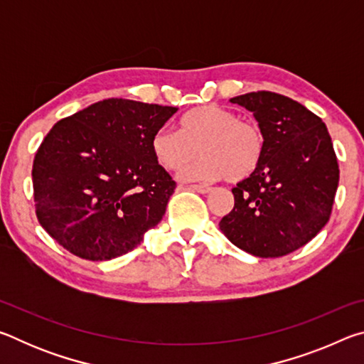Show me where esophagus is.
<instances>
[{
    "instance_id": "esophagus-1",
    "label": "esophagus",
    "mask_w": 364,
    "mask_h": 364,
    "mask_svg": "<svg viewBox=\"0 0 364 364\" xmlns=\"http://www.w3.org/2000/svg\"><path fill=\"white\" fill-rule=\"evenodd\" d=\"M189 189L196 191V193H200V194H208L212 191V188L208 186H200V184H191V186H188Z\"/></svg>"
}]
</instances>
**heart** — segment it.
I'll return each instance as SVG.
<instances>
[{
	"label": "heart",
	"instance_id": "b5f03b06",
	"mask_svg": "<svg viewBox=\"0 0 364 364\" xmlns=\"http://www.w3.org/2000/svg\"><path fill=\"white\" fill-rule=\"evenodd\" d=\"M151 149L160 167L181 170L198 156L199 163L180 173L186 180L228 181L247 180L260 167L264 134L254 122L241 120L230 109L207 104L184 114L178 132L164 127L154 133Z\"/></svg>",
	"mask_w": 364,
	"mask_h": 364
}]
</instances>
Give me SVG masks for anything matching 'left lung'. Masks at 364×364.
I'll return each instance as SVG.
<instances>
[{"label":"left lung","instance_id":"left-lung-1","mask_svg":"<svg viewBox=\"0 0 364 364\" xmlns=\"http://www.w3.org/2000/svg\"><path fill=\"white\" fill-rule=\"evenodd\" d=\"M230 101L254 114L264 154L255 173L232 188L234 208L220 230L250 255H287L331 217L338 165L329 132L318 115L278 93L257 91Z\"/></svg>","mask_w":364,"mask_h":364}]
</instances>
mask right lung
I'll list each match as a JSON object with an SVG mask.
<instances>
[{"mask_svg": "<svg viewBox=\"0 0 364 364\" xmlns=\"http://www.w3.org/2000/svg\"><path fill=\"white\" fill-rule=\"evenodd\" d=\"M176 110L110 97L51 128L32 178L36 217L54 241L91 262L138 247L176 188L151 149Z\"/></svg>", "mask_w": 364, "mask_h": 364, "instance_id": "add662e5", "label": "right lung"}]
</instances>
